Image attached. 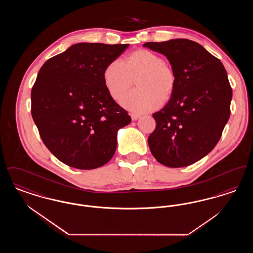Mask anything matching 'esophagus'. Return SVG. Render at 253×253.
I'll return each mask as SVG.
<instances>
[{"label":"esophagus","mask_w":253,"mask_h":253,"mask_svg":"<svg viewBox=\"0 0 253 253\" xmlns=\"http://www.w3.org/2000/svg\"><path fill=\"white\" fill-rule=\"evenodd\" d=\"M131 118H132V121H136L140 118V115H137V114H132L131 115Z\"/></svg>","instance_id":"obj_1"}]
</instances>
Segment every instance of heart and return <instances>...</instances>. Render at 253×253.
Wrapping results in <instances>:
<instances>
[{
	"mask_svg": "<svg viewBox=\"0 0 253 253\" xmlns=\"http://www.w3.org/2000/svg\"><path fill=\"white\" fill-rule=\"evenodd\" d=\"M135 78L138 88L124 96L121 104L138 114L158 108L176 84L173 69L158 54L146 49L133 51L124 61H111L103 72L105 87L115 100L124 96Z\"/></svg>",
	"mask_w": 253,
	"mask_h": 253,
	"instance_id": "obj_1",
	"label": "heart"
}]
</instances>
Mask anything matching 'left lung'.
Listing matches in <instances>:
<instances>
[{"instance_id":"1","label":"left lung","mask_w":253,"mask_h":253,"mask_svg":"<svg viewBox=\"0 0 253 253\" xmlns=\"http://www.w3.org/2000/svg\"><path fill=\"white\" fill-rule=\"evenodd\" d=\"M144 46L165 55L176 76L168 103L153 115L151 153L169 168L192 165L212 151L229 121L232 90L227 71L221 60L187 39Z\"/></svg>"}]
</instances>
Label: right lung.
<instances>
[{
  "instance_id": "obj_1",
  "label": "right lung",
  "mask_w": 253,
  "mask_h": 253,
  "mask_svg": "<svg viewBox=\"0 0 253 253\" xmlns=\"http://www.w3.org/2000/svg\"><path fill=\"white\" fill-rule=\"evenodd\" d=\"M128 46L77 43L40 69L31 114L42 140L62 163L92 169L114 156L118 131L131 117L109 95L103 72Z\"/></svg>"
}]
</instances>
